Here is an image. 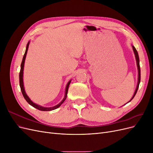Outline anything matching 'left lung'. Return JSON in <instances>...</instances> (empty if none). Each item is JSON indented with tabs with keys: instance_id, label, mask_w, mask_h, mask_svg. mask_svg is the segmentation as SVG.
<instances>
[{
	"instance_id": "1",
	"label": "left lung",
	"mask_w": 153,
	"mask_h": 153,
	"mask_svg": "<svg viewBox=\"0 0 153 153\" xmlns=\"http://www.w3.org/2000/svg\"><path fill=\"white\" fill-rule=\"evenodd\" d=\"M133 47V50L134 51V53H135V58H136V60H137V67H138V84H137V88H136V90L135 91V93H134V95L132 97V98L131 99V100L129 101V102H130V101L133 100V98L135 97L137 92L138 91V87H139V84H140V61H139V57H138V52L136 50V48L133 47V46H132Z\"/></svg>"
}]
</instances>
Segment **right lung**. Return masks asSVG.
I'll list each match as a JSON object with an SVG mask.
<instances>
[{
	"label": "right lung",
	"instance_id": "add662e5",
	"mask_svg": "<svg viewBox=\"0 0 153 153\" xmlns=\"http://www.w3.org/2000/svg\"><path fill=\"white\" fill-rule=\"evenodd\" d=\"M29 42L27 43V47H26V50H25V54L24 55V57H23V59H22V62L21 63V68H20V75H19V79H20V89H21V91H22V93L23 94V96H24V98L25 99V100L27 101V103H28L29 104H30L31 106H33V107L38 109L39 110H41V111H50V110H55L58 107H59L60 106H61L62 103L64 102V101H65V100L66 99V97H67V94H68V88H69V84H70V82H71V80L69 81L68 84L66 85V92H65V96H64V99L62 100V101L60 103H59L58 105H57L56 106H53V107H49V108H47V107H43V106H39L38 105H36L34 103L32 102V101L30 100V98L28 97V96H27L25 93V89H24V83H23V72H24V63H25V57H26V55H27V50H28V47H29Z\"/></svg>",
	"mask_w": 153,
	"mask_h": 153
}]
</instances>
